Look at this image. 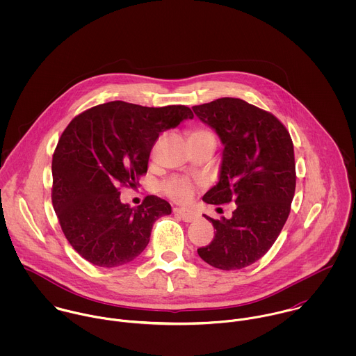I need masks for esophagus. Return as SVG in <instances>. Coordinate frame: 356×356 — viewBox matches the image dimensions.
I'll list each match as a JSON object with an SVG mask.
<instances>
[{
	"label": "esophagus",
	"mask_w": 356,
	"mask_h": 356,
	"mask_svg": "<svg viewBox=\"0 0 356 356\" xmlns=\"http://www.w3.org/2000/svg\"><path fill=\"white\" fill-rule=\"evenodd\" d=\"M175 215H178L184 222H193L196 219V213L188 211V209H182V208H175L174 209Z\"/></svg>",
	"instance_id": "1"
}]
</instances>
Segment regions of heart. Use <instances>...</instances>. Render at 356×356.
<instances>
[{"mask_svg":"<svg viewBox=\"0 0 356 356\" xmlns=\"http://www.w3.org/2000/svg\"><path fill=\"white\" fill-rule=\"evenodd\" d=\"M188 140H189V143H196V141L215 143V136L211 130L196 129L189 133ZM161 191L167 197H170L175 203H188L192 200L196 186L189 179L174 177L161 184Z\"/></svg>","mask_w":356,"mask_h":356,"instance_id":"1","label":"heart"}]
</instances>
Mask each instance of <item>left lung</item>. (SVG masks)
Returning a JSON list of instances; mask_svg holds the SVG:
<instances>
[{
    "mask_svg": "<svg viewBox=\"0 0 356 356\" xmlns=\"http://www.w3.org/2000/svg\"><path fill=\"white\" fill-rule=\"evenodd\" d=\"M192 108L225 145L219 182L203 200L236 204L229 219L204 215L216 232L197 254L212 267L240 270L266 254L289 216L296 189L293 143L273 113L241 99Z\"/></svg>",
    "mask_w": 356,
    "mask_h": 356,
    "instance_id": "1",
    "label": "left lung"
}]
</instances>
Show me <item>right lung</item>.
Listing matches in <instances>:
<instances>
[{
  "label": "right lung",
  "mask_w": 356,
  "mask_h": 356,
  "mask_svg": "<svg viewBox=\"0 0 356 356\" xmlns=\"http://www.w3.org/2000/svg\"><path fill=\"white\" fill-rule=\"evenodd\" d=\"M192 118L185 105L111 102L70 122L53 153L51 204L65 238L83 259L111 268L147 248L153 223L170 215L171 205L147 196L131 208L120 202L119 189L138 185L161 131Z\"/></svg>",
  "instance_id": "add662e5"
}]
</instances>
